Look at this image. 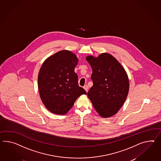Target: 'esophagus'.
<instances>
[{"label":"esophagus","mask_w":161,"mask_h":161,"mask_svg":"<svg viewBox=\"0 0 161 161\" xmlns=\"http://www.w3.org/2000/svg\"><path fill=\"white\" fill-rule=\"evenodd\" d=\"M83 88H84V89L86 91V92H87V91H88V89H89V87L87 85H86V86H85L83 87Z\"/></svg>","instance_id":"obj_1"}]
</instances>
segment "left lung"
Returning a JSON list of instances; mask_svg holds the SVG:
<instances>
[{"mask_svg":"<svg viewBox=\"0 0 161 161\" xmlns=\"http://www.w3.org/2000/svg\"><path fill=\"white\" fill-rule=\"evenodd\" d=\"M87 61L92 69L93 85L88 92L95 110L103 118L112 117L119 111L129 91L128 75L124 68L111 54L88 55Z\"/></svg>","mask_w":161,"mask_h":161,"instance_id":"1","label":"left lung"}]
</instances>
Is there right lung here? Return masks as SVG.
I'll use <instances>...</instances> for the list:
<instances>
[{
    "mask_svg": "<svg viewBox=\"0 0 161 161\" xmlns=\"http://www.w3.org/2000/svg\"><path fill=\"white\" fill-rule=\"evenodd\" d=\"M78 58L68 50H62L47 58L38 75V87L42 102L51 113L64 115L80 96L86 95L79 86L75 72Z\"/></svg>",
    "mask_w": 161,
    "mask_h": 161,
    "instance_id": "obj_1",
    "label": "right lung"
}]
</instances>
